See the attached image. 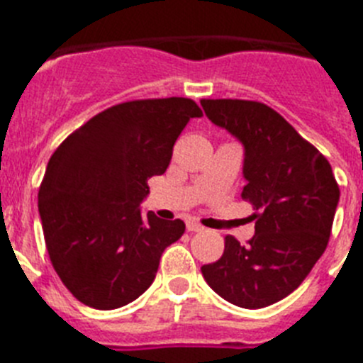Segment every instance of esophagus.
<instances>
[{
	"label": "esophagus",
	"mask_w": 363,
	"mask_h": 363,
	"mask_svg": "<svg viewBox=\"0 0 363 363\" xmlns=\"http://www.w3.org/2000/svg\"><path fill=\"white\" fill-rule=\"evenodd\" d=\"M187 230L189 233H201L203 230V227L200 225V223H196V221H187Z\"/></svg>",
	"instance_id": "34e87169"
}]
</instances>
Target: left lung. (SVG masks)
<instances>
[{"label": "left lung", "mask_w": 363, "mask_h": 363, "mask_svg": "<svg viewBox=\"0 0 363 363\" xmlns=\"http://www.w3.org/2000/svg\"><path fill=\"white\" fill-rule=\"evenodd\" d=\"M214 125L242 142V198L256 211L255 236H225L223 255L201 267L223 300L262 309L293 293L331 236L340 189L322 152L277 111L249 99H201Z\"/></svg>", "instance_id": "left-lung-1"}]
</instances>
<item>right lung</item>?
Here are the masks:
<instances>
[{
  "instance_id": "1",
  "label": "right lung",
  "mask_w": 363,
  "mask_h": 363,
  "mask_svg": "<svg viewBox=\"0 0 363 363\" xmlns=\"http://www.w3.org/2000/svg\"><path fill=\"white\" fill-rule=\"evenodd\" d=\"M201 108L189 98L134 99L74 130L50 156L38 209L54 271L82 303L111 311L145 293L182 220L140 203L167 171L172 147Z\"/></svg>"
}]
</instances>
